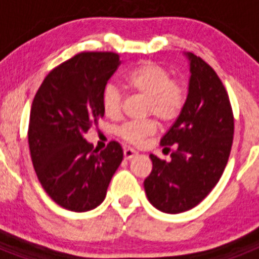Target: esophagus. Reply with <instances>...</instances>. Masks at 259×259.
<instances>
[{
  "mask_svg": "<svg viewBox=\"0 0 259 259\" xmlns=\"http://www.w3.org/2000/svg\"><path fill=\"white\" fill-rule=\"evenodd\" d=\"M123 154H124L125 159H131L132 157H135L137 154V152L135 149H132V148H124L123 149Z\"/></svg>",
  "mask_w": 259,
  "mask_h": 259,
  "instance_id": "1",
  "label": "esophagus"
}]
</instances>
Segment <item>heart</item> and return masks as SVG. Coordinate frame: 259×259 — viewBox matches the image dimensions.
<instances>
[{"label":"heart","mask_w":259,"mask_h":259,"mask_svg":"<svg viewBox=\"0 0 259 259\" xmlns=\"http://www.w3.org/2000/svg\"><path fill=\"white\" fill-rule=\"evenodd\" d=\"M125 84L137 95L144 96V114H153L161 122L171 123L179 118L188 97L182 80L171 77L170 71L155 62L145 61L125 74ZM123 95L115 84H107L102 91V111L109 118L120 113ZM157 131V122L152 118L130 120L116 128V135L132 145H141Z\"/></svg>","instance_id":"1"}]
</instances>
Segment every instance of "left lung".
<instances>
[{
  "label": "left lung",
  "instance_id": "8db88e82",
  "mask_svg": "<svg viewBox=\"0 0 259 259\" xmlns=\"http://www.w3.org/2000/svg\"><path fill=\"white\" fill-rule=\"evenodd\" d=\"M188 57L187 104L161 139L164 150L171 152V161L150 154L153 170L144 182L150 203L170 214L194 207L217 185L228 162L235 130L232 106L222 80L202 58Z\"/></svg>",
  "mask_w": 259,
  "mask_h": 259
}]
</instances>
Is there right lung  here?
Returning a JSON list of instances; mask_svg holds the SVG:
<instances>
[{
  "label": "right lung",
  "instance_id": "obj_1",
  "mask_svg": "<svg viewBox=\"0 0 259 259\" xmlns=\"http://www.w3.org/2000/svg\"><path fill=\"white\" fill-rule=\"evenodd\" d=\"M119 65L116 53H79L50 71L32 102L28 145L36 175L48 196L71 211L97 207L123 159L116 141L98 152L84 139L104 116L102 91Z\"/></svg>",
  "mask_w": 259,
  "mask_h": 259
}]
</instances>
